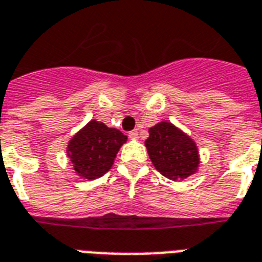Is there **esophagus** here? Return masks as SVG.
Segmentation results:
<instances>
[{
    "mask_svg": "<svg viewBox=\"0 0 262 262\" xmlns=\"http://www.w3.org/2000/svg\"><path fill=\"white\" fill-rule=\"evenodd\" d=\"M128 137L131 138V139H138V131H131V133H128Z\"/></svg>",
    "mask_w": 262,
    "mask_h": 262,
    "instance_id": "34e87169",
    "label": "esophagus"
}]
</instances>
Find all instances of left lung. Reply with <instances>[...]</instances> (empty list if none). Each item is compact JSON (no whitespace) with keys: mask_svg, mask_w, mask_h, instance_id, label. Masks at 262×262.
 <instances>
[{"mask_svg":"<svg viewBox=\"0 0 262 262\" xmlns=\"http://www.w3.org/2000/svg\"><path fill=\"white\" fill-rule=\"evenodd\" d=\"M152 165L166 179L185 180L198 171L200 158L194 141L169 121L148 129L144 142Z\"/></svg>","mask_w":262,"mask_h":262,"instance_id":"left-lung-1","label":"left lung"}]
</instances>
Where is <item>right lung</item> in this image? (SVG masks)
<instances>
[{"instance_id": "1", "label": "right lung", "mask_w": 262, "mask_h": 262, "mask_svg": "<svg viewBox=\"0 0 262 262\" xmlns=\"http://www.w3.org/2000/svg\"><path fill=\"white\" fill-rule=\"evenodd\" d=\"M125 142L127 137L121 131L91 120L70 139L68 157L79 177L95 180L112 167L119 148Z\"/></svg>"}]
</instances>
